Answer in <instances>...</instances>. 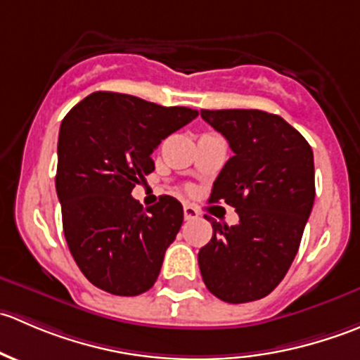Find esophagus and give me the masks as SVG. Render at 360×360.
<instances>
[{"label":"esophagus","instance_id":"obj_1","mask_svg":"<svg viewBox=\"0 0 360 360\" xmlns=\"http://www.w3.org/2000/svg\"><path fill=\"white\" fill-rule=\"evenodd\" d=\"M183 212H184V219L186 221H191V219H197L198 216H200V212H198L197 209H195L193 205H184V209H183Z\"/></svg>","mask_w":360,"mask_h":360}]
</instances>
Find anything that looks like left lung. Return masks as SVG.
Here are the masks:
<instances>
[{
    "instance_id": "obj_1",
    "label": "left lung",
    "mask_w": 360,
    "mask_h": 360,
    "mask_svg": "<svg viewBox=\"0 0 360 360\" xmlns=\"http://www.w3.org/2000/svg\"><path fill=\"white\" fill-rule=\"evenodd\" d=\"M200 115L233 151L209 202L235 207L240 221L228 226L212 219V238L198 252V266L214 296L249 303L281 284L300 249L315 198L314 151L278 115L259 110Z\"/></svg>"
}]
</instances>
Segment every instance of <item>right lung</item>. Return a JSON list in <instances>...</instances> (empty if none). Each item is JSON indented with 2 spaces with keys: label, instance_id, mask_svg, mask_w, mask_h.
<instances>
[{
  "label": "right lung",
  "instance_id": "obj_1",
  "mask_svg": "<svg viewBox=\"0 0 360 360\" xmlns=\"http://www.w3.org/2000/svg\"><path fill=\"white\" fill-rule=\"evenodd\" d=\"M198 111L116 92H94L64 116L56 188L68 248L103 291L137 296L153 288L183 205L163 195L143 209L132 190L155 170L151 153Z\"/></svg>",
  "mask_w": 360,
  "mask_h": 360
}]
</instances>
